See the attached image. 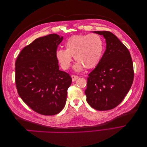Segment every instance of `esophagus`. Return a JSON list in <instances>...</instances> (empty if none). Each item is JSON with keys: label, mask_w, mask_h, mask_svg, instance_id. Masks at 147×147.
I'll return each instance as SVG.
<instances>
[{"label": "esophagus", "mask_w": 147, "mask_h": 147, "mask_svg": "<svg viewBox=\"0 0 147 147\" xmlns=\"http://www.w3.org/2000/svg\"><path fill=\"white\" fill-rule=\"evenodd\" d=\"M71 77H72V81L73 82H75L78 78V77L77 76V75H71Z\"/></svg>", "instance_id": "1"}]
</instances>
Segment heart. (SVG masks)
<instances>
[{
  "instance_id": "b5f03b06",
  "label": "heart",
  "mask_w": 147,
  "mask_h": 147,
  "mask_svg": "<svg viewBox=\"0 0 147 147\" xmlns=\"http://www.w3.org/2000/svg\"><path fill=\"white\" fill-rule=\"evenodd\" d=\"M65 50L58 49L56 52V59L64 70L68 69L72 61V56L78 63L75 70L80 71L84 67L91 69L98 65L104 50V43L97 34H79L69 37L65 43Z\"/></svg>"
}]
</instances>
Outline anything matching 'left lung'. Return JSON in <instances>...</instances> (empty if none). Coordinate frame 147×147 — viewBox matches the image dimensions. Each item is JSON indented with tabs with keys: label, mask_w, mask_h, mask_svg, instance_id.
Segmentation results:
<instances>
[{
	"label": "left lung",
	"mask_w": 147,
	"mask_h": 147,
	"mask_svg": "<svg viewBox=\"0 0 147 147\" xmlns=\"http://www.w3.org/2000/svg\"><path fill=\"white\" fill-rule=\"evenodd\" d=\"M105 38L106 50L96 68L89 74L85 94L92 108L113 109L123 101L134 80L130 53L117 36L109 31H94Z\"/></svg>",
	"instance_id": "obj_1"
}]
</instances>
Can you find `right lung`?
I'll return each instance as SVG.
<instances>
[{
  "label": "right lung",
  "instance_id": "obj_1",
  "mask_svg": "<svg viewBox=\"0 0 147 147\" xmlns=\"http://www.w3.org/2000/svg\"><path fill=\"white\" fill-rule=\"evenodd\" d=\"M63 37L51 34L35 39L21 50L15 62V83L19 96L39 114L59 113L66 103L72 79L59 70L56 52Z\"/></svg>",
  "mask_w": 147,
  "mask_h": 147
}]
</instances>
